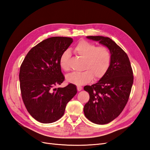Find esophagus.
Here are the masks:
<instances>
[{"instance_id":"obj_1","label":"esophagus","mask_w":150,"mask_h":150,"mask_svg":"<svg viewBox=\"0 0 150 150\" xmlns=\"http://www.w3.org/2000/svg\"><path fill=\"white\" fill-rule=\"evenodd\" d=\"M77 90L78 91H80L82 90V87L81 86H77Z\"/></svg>"}]
</instances>
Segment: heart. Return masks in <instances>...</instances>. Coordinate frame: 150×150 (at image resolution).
Listing matches in <instances>:
<instances>
[{
	"label": "heart",
	"mask_w": 150,
	"mask_h": 150,
	"mask_svg": "<svg viewBox=\"0 0 150 150\" xmlns=\"http://www.w3.org/2000/svg\"><path fill=\"white\" fill-rule=\"evenodd\" d=\"M74 51L76 54L85 59L83 67L84 70L68 74L67 76L68 82L78 86L83 85L92 80L94 76L96 79H101L108 71L111 62V55L106 47H96L93 44L83 40L79 42L75 46ZM69 57L70 53L65 51L59 59L61 68L66 71L70 70Z\"/></svg>",
	"instance_id": "heart-1"
}]
</instances>
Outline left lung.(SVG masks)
Here are the masks:
<instances>
[{
	"label": "left lung",
	"mask_w": 150,
	"mask_h": 150,
	"mask_svg": "<svg viewBox=\"0 0 150 150\" xmlns=\"http://www.w3.org/2000/svg\"><path fill=\"white\" fill-rule=\"evenodd\" d=\"M109 49L111 62L108 71L99 81L83 89L89 94L84 106L86 118L94 124H106L116 118L124 110L133 84V72L128 56L109 37L88 36Z\"/></svg>",
	"instance_id": "8db88e82"
}]
</instances>
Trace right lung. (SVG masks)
<instances>
[{"label":"right lung","mask_w":150,"mask_h":150,"mask_svg":"<svg viewBox=\"0 0 150 150\" xmlns=\"http://www.w3.org/2000/svg\"><path fill=\"white\" fill-rule=\"evenodd\" d=\"M73 38L53 37L30 49L20 67L21 96L28 113L36 120L50 124L64 115L67 103L77 93L76 86L54 88L64 80L59 59Z\"/></svg>","instance_id":"obj_1"}]
</instances>
